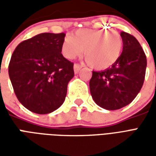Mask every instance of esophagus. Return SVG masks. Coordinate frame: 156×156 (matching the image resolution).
Segmentation results:
<instances>
[{"label":"esophagus","instance_id":"esophagus-1","mask_svg":"<svg viewBox=\"0 0 156 156\" xmlns=\"http://www.w3.org/2000/svg\"><path fill=\"white\" fill-rule=\"evenodd\" d=\"M83 68V65L78 64V63H75L74 66H73V68H74V73H78L79 70Z\"/></svg>","mask_w":156,"mask_h":156}]
</instances>
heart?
Instances as JSON below:
<instances>
[{"label":"heart","mask_w":156,"mask_h":156,"mask_svg":"<svg viewBox=\"0 0 156 156\" xmlns=\"http://www.w3.org/2000/svg\"><path fill=\"white\" fill-rule=\"evenodd\" d=\"M124 42L116 32L106 29H78L74 36L67 35L62 43V52L68 59H74L84 51L87 61L97 69L116 63L123 51Z\"/></svg>","instance_id":"obj_1"}]
</instances>
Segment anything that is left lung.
Wrapping results in <instances>:
<instances>
[{
	"label": "left lung",
	"instance_id": "left-lung-1",
	"mask_svg": "<svg viewBox=\"0 0 156 156\" xmlns=\"http://www.w3.org/2000/svg\"><path fill=\"white\" fill-rule=\"evenodd\" d=\"M124 47L116 63L105 71L93 72L89 81L92 98L101 108L116 110L129 105L143 86L146 56L134 36L121 32Z\"/></svg>",
	"mask_w": 156,
	"mask_h": 156
}]
</instances>
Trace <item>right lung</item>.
Listing matches in <instances>:
<instances>
[{
	"label": "right lung",
	"mask_w": 156,
	"mask_h": 156,
	"mask_svg": "<svg viewBox=\"0 0 156 156\" xmlns=\"http://www.w3.org/2000/svg\"><path fill=\"white\" fill-rule=\"evenodd\" d=\"M64 33L45 32L22 41L9 63V77L19 102L30 111L46 115L61 106L73 63L62 56Z\"/></svg>",
	"instance_id": "obj_1"
}]
</instances>
